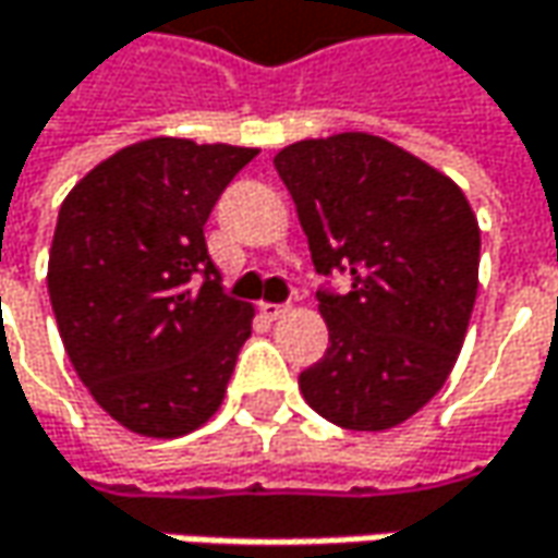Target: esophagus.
<instances>
[{"instance_id":"1","label":"esophagus","mask_w":558,"mask_h":558,"mask_svg":"<svg viewBox=\"0 0 558 558\" xmlns=\"http://www.w3.org/2000/svg\"><path fill=\"white\" fill-rule=\"evenodd\" d=\"M287 313H290V306H283V303H262V316L271 319V323L280 319V316H287Z\"/></svg>"}]
</instances>
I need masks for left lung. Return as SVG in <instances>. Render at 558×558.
Masks as SVG:
<instances>
[{
	"mask_svg": "<svg viewBox=\"0 0 558 558\" xmlns=\"http://www.w3.org/2000/svg\"><path fill=\"white\" fill-rule=\"evenodd\" d=\"M319 275L329 326L303 399L331 425L386 430L450 377L480 290V223L463 191L371 133L300 140L275 156Z\"/></svg>",
	"mask_w": 558,
	"mask_h": 558,
	"instance_id": "8db88e82",
	"label": "left lung"
}]
</instances>
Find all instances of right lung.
Masks as SVG:
<instances>
[{
    "label": "right lung",
    "mask_w": 558,
    "mask_h": 558,
    "mask_svg": "<svg viewBox=\"0 0 558 558\" xmlns=\"http://www.w3.org/2000/svg\"><path fill=\"white\" fill-rule=\"evenodd\" d=\"M258 149L156 136L70 191L47 290L95 402L143 437H181L223 402L252 306L229 296L204 223Z\"/></svg>",
    "instance_id": "1"
}]
</instances>
